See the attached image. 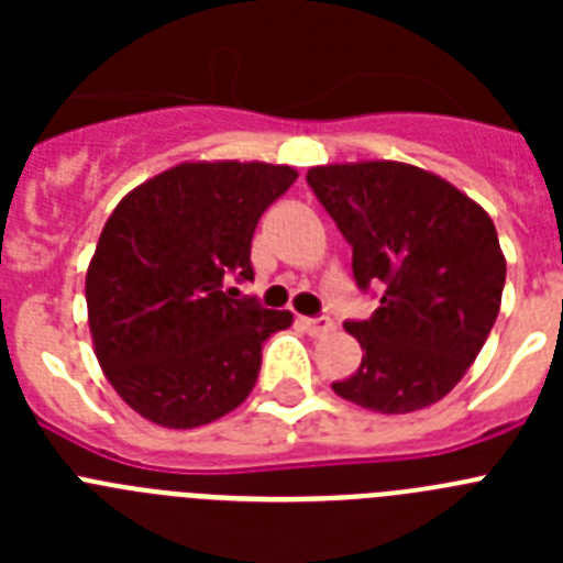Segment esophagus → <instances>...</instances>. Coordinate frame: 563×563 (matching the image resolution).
<instances>
[{"mask_svg": "<svg viewBox=\"0 0 563 563\" xmlns=\"http://www.w3.org/2000/svg\"><path fill=\"white\" fill-rule=\"evenodd\" d=\"M298 324L305 327V330L310 332L312 338H318V335H327V332H332V330H335V327H332V321H330V318H298Z\"/></svg>", "mask_w": 563, "mask_h": 563, "instance_id": "34e87169", "label": "esophagus"}]
</instances>
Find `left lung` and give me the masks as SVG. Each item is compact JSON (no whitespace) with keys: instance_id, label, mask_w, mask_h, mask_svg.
I'll return each instance as SVG.
<instances>
[{"instance_id":"8db88e82","label":"left lung","mask_w":563,"mask_h":563,"mask_svg":"<svg viewBox=\"0 0 563 563\" xmlns=\"http://www.w3.org/2000/svg\"><path fill=\"white\" fill-rule=\"evenodd\" d=\"M321 206L352 245L361 290L380 307L343 330L363 357L338 397L380 415L442 400L476 361L501 307L505 253L485 208L440 174L397 161L312 166Z\"/></svg>"}]
</instances>
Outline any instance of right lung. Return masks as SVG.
Masks as SVG:
<instances>
[{"mask_svg": "<svg viewBox=\"0 0 563 563\" xmlns=\"http://www.w3.org/2000/svg\"><path fill=\"white\" fill-rule=\"evenodd\" d=\"M292 166L188 161L154 174L109 213L87 267L92 350L129 409L197 429L245 402L262 343L292 324L225 290L253 278L258 217L296 183Z\"/></svg>", "mask_w": 563, "mask_h": 563, "instance_id": "obj_1", "label": "right lung"}]
</instances>
